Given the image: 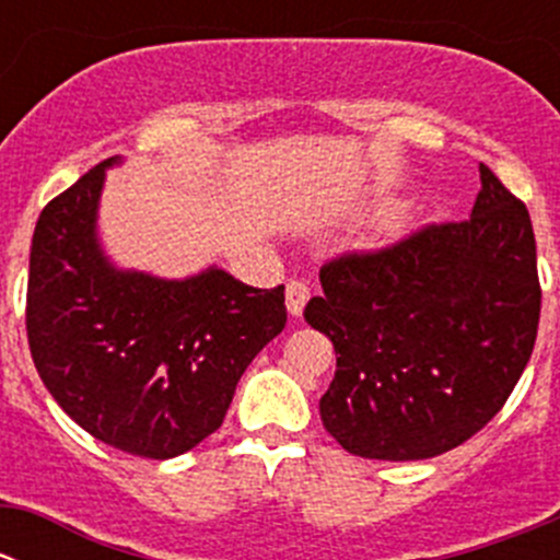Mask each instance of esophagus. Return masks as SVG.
Instances as JSON below:
<instances>
[{
	"label": "esophagus",
	"instance_id": "1",
	"mask_svg": "<svg viewBox=\"0 0 560 560\" xmlns=\"http://www.w3.org/2000/svg\"><path fill=\"white\" fill-rule=\"evenodd\" d=\"M308 298H312V290H308L306 281L292 279L290 284H287V308H290V314H303Z\"/></svg>",
	"mask_w": 560,
	"mask_h": 560
}]
</instances>
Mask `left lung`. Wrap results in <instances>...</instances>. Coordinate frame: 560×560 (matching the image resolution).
I'll use <instances>...</instances> for the list:
<instances>
[{"label": "left lung", "instance_id": "8db88e82", "mask_svg": "<svg viewBox=\"0 0 560 560\" xmlns=\"http://www.w3.org/2000/svg\"><path fill=\"white\" fill-rule=\"evenodd\" d=\"M471 217L336 254L308 325L336 349L319 415L347 453L425 460L482 431L515 389L539 327L528 208L479 162Z\"/></svg>", "mask_w": 560, "mask_h": 560}]
</instances>
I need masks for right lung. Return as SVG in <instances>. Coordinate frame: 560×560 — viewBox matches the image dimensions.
<instances>
[{
  "label": "right lung",
  "mask_w": 560,
  "mask_h": 560,
  "mask_svg": "<svg viewBox=\"0 0 560 560\" xmlns=\"http://www.w3.org/2000/svg\"><path fill=\"white\" fill-rule=\"evenodd\" d=\"M110 162L39 213L26 338L43 385L83 431L165 460L222 428L248 363L284 330V287L257 290L217 268L186 281L113 270L94 238Z\"/></svg>",
  "instance_id": "1"
}]
</instances>
